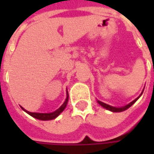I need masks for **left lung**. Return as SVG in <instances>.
Segmentation results:
<instances>
[{"instance_id": "obj_1", "label": "left lung", "mask_w": 154, "mask_h": 154, "mask_svg": "<svg viewBox=\"0 0 154 154\" xmlns=\"http://www.w3.org/2000/svg\"><path fill=\"white\" fill-rule=\"evenodd\" d=\"M143 92V91H142V93L140 94V96L142 95ZM140 96H139V97H137L135 100H133L132 102H130L129 104H128V105H126V106H122V107H114V106H110V105H107V104L104 103V102H101V101H100V100H97V102L100 104V106L102 107H104V108H106V110H110V111H112V112H121V111H124V110H127V109H129V107L132 106L133 104L135 102L136 100L139 99V97H140Z\"/></svg>"}]
</instances>
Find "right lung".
I'll return each instance as SVG.
<instances>
[{
	"label": "right lung",
	"instance_id": "1",
	"mask_svg": "<svg viewBox=\"0 0 154 154\" xmlns=\"http://www.w3.org/2000/svg\"><path fill=\"white\" fill-rule=\"evenodd\" d=\"M67 101H68V92H67V98H66V100L64 101V103L57 110H55V111L52 112V113H35V112H29L28 110H25L23 107H21V108L22 110H25L26 113L29 114V116H31L32 117H34V118L40 119V120H50V119H55L56 117H57V116H59V115L63 111L64 109H65V107L67 106Z\"/></svg>",
	"mask_w": 154,
	"mask_h": 154
}]
</instances>
